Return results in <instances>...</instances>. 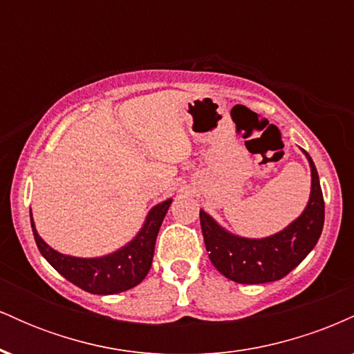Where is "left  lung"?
<instances>
[{"label":"left lung","mask_w":354,"mask_h":354,"mask_svg":"<svg viewBox=\"0 0 354 354\" xmlns=\"http://www.w3.org/2000/svg\"><path fill=\"white\" fill-rule=\"evenodd\" d=\"M311 169V191L306 208L286 228L266 238H245L223 228L205 209L200 221L206 251L214 268L234 283L278 281L311 253L324 225V201L319 176L311 156L301 149Z\"/></svg>","instance_id":"1"}]
</instances>
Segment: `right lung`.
Here are the masks:
<instances>
[{"instance_id":"add662e5","label":"right lung","mask_w":354,"mask_h":354,"mask_svg":"<svg viewBox=\"0 0 354 354\" xmlns=\"http://www.w3.org/2000/svg\"><path fill=\"white\" fill-rule=\"evenodd\" d=\"M171 198L158 203L146 214L136 236L120 250L96 258H78L53 250L38 234L33 213L30 209L31 228L39 253L61 276L91 295H116L131 290L148 274L153 263L158 231L168 213Z\"/></svg>"}]
</instances>
